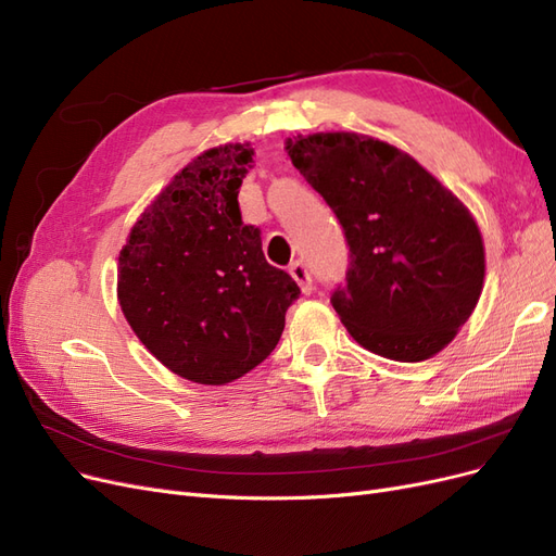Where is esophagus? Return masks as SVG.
Instances as JSON below:
<instances>
[{"mask_svg":"<svg viewBox=\"0 0 556 556\" xmlns=\"http://www.w3.org/2000/svg\"><path fill=\"white\" fill-rule=\"evenodd\" d=\"M290 276L296 280L301 292H304V294L313 292V278H311V271L306 268V264H301V262L292 264L290 266Z\"/></svg>","mask_w":556,"mask_h":556,"instance_id":"esophagus-1","label":"esophagus"}]
</instances>
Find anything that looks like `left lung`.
Segmentation results:
<instances>
[{"label":"left lung","instance_id":"1","mask_svg":"<svg viewBox=\"0 0 556 556\" xmlns=\"http://www.w3.org/2000/svg\"><path fill=\"white\" fill-rule=\"evenodd\" d=\"M285 150L345 229L348 285L331 304L348 333L394 362L439 355L482 294L473 213L415 157L368 134H299Z\"/></svg>","mask_w":556,"mask_h":556}]
</instances>
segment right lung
I'll return each mask as SVG.
<instances>
[{
	"instance_id": "1",
	"label": "right lung",
	"mask_w": 556,
	"mask_h": 556,
	"mask_svg": "<svg viewBox=\"0 0 556 556\" xmlns=\"http://www.w3.org/2000/svg\"><path fill=\"white\" fill-rule=\"evenodd\" d=\"M250 143L204 150L134 223L117 257V304L131 331L172 374L227 384L262 364L299 296L266 262L260 229L243 225Z\"/></svg>"
}]
</instances>
